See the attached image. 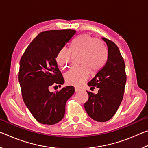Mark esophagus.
<instances>
[{"instance_id": "1", "label": "esophagus", "mask_w": 148, "mask_h": 148, "mask_svg": "<svg viewBox=\"0 0 148 148\" xmlns=\"http://www.w3.org/2000/svg\"><path fill=\"white\" fill-rule=\"evenodd\" d=\"M80 91V89H79L78 88H75V92H78Z\"/></svg>"}]
</instances>
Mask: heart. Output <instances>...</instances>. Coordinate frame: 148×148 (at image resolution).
Returning a JSON list of instances; mask_svg holds the SVG:
<instances>
[{
    "instance_id": "1",
    "label": "heart",
    "mask_w": 148,
    "mask_h": 148,
    "mask_svg": "<svg viewBox=\"0 0 148 148\" xmlns=\"http://www.w3.org/2000/svg\"><path fill=\"white\" fill-rule=\"evenodd\" d=\"M72 51L82 53L80 63L81 66H74L64 75L68 84L79 87L88 78L89 69L91 72L99 71L106 60V51L101 42L97 40L91 35L84 34L79 36L72 45ZM71 49L64 47L59 49L56 56L57 64L65 69L70 64Z\"/></svg>"
}]
</instances>
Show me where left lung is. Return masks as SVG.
<instances>
[{
	"instance_id": "obj_1",
	"label": "left lung",
	"mask_w": 148,
	"mask_h": 148,
	"mask_svg": "<svg viewBox=\"0 0 148 148\" xmlns=\"http://www.w3.org/2000/svg\"><path fill=\"white\" fill-rule=\"evenodd\" d=\"M106 43V63L88 82L90 87L99 88L98 93L87 92L89 99L84 104L88 116L99 122L107 121L116 113L123 98L127 76L124 60L113 42L102 38Z\"/></svg>"
}]
</instances>
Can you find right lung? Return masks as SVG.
<instances>
[{"instance_id": "obj_1", "label": "right lung", "mask_w": 148, "mask_h": 148, "mask_svg": "<svg viewBox=\"0 0 148 148\" xmlns=\"http://www.w3.org/2000/svg\"><path fill=\"white\" fill-rule=\"evenodd\" d=\"M76 34V31L71 29L42 32L20 60L18 78L23 101L42 124L53 125L61 121L66 101L74 93V87L71 86L56 92H50L49 89L53 85L61 86L64 84L56 56Z\"/></svg>"}]
</instances>
